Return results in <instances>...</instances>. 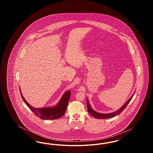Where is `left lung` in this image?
<instances>
[{"instance_id":"1","label":"left lung","mask_w":153,"mask_h":153,"mask_svg":"<svg viewBox=\"0 0 153 153\" xmlns=\"http://www.w3.org/2000/svg\"><path fill=\"white\" fill-rule=\"evenodd\" d=\"M134 95V94H133V95H132L131 97L127 101V102L124 104L123 105L120 109H117L116 111L113 112L112 113H109V114H101V113H98V112H96L94 110H93L91 108L89 101H88V99H87L88 111L90 114V115L93 116L96 119H108V118H111V117H116L117 115H118L119 114H120L123 111V109L126 107L127 104L131 101Z\"/></svg>"}]
</instances>
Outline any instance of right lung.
<instances>
[{"label": "right lung", "instance_id": "right-lung-1", "mask_svg": "<svg viewBox=\"0 0 153 153\" xmlns=\"http://www.w3.org/2000/svg\"><path fill=\"white\" fill-rule=\"evenodd\" d=\"M71 92L70 91L66 92L65 93L62 95V97L57 103V104L54 107L38 108H34L30 105L29 103H28L26 101L25 99L23 97L21 92V95L22 99L23 102H25V103L27 105V106L31 110V111L34 114V115H36V117L44 120H54L62 117L65 112L69 100L71 97Z\"/></svg>", "mask_w": 153, "mask_h": 153}]
</instances>
